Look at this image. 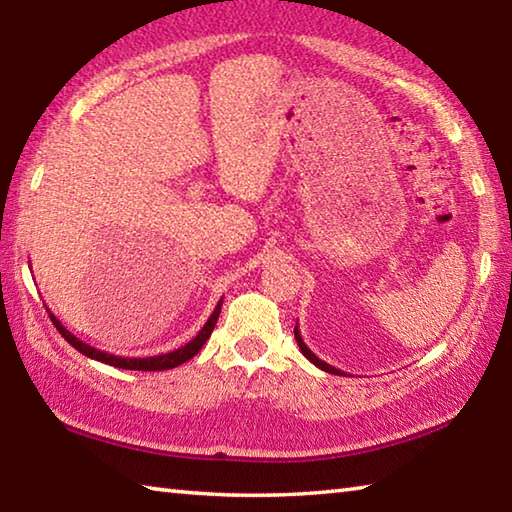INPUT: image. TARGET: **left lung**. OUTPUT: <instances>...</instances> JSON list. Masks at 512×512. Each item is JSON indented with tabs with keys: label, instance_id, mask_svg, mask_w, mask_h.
I'll return each instance as SVG.
<instances>
[{
	"label": "left lung",
	"instance_id": "8db88e82",
	"mask_svg": "<svg viewBox=\"0 0 512 512\" xmlns=\"http://www.w3.org/2000/svg\"><path fill=\"white\" fill-rule=\"evenodd\" d=\"M295 340H297V347H300V351L304 353V356L306 358H309L311 362H313V365L315 367H320L322 371H327V374H333V376H345V374H342V371L340 369H336V367H331L329 365V362H324V360H320L318 356H315V353L309 349V347H306L304 345V340H302V333H300V329H297V324H295Z\"/></svg>",
	"mask_w": 512,
	"mask_h": 512
}]
</instances>
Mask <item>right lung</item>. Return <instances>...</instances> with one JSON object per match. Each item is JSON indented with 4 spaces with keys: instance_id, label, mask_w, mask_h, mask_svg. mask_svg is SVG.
Returning <instances> with one entry per match:
<instances>
[{
    "instance_id": "obj_1",
    "label": "right lung",
    "mask_w": 512,
    "mask_h": 512,
    "mask_svg": "<svg viewBox=\"0 0 512 512\" xmlns=\"http://www.w3.org/2000/svg\"><path fill=\"white\" fill-rule=\"evenodd\" d=\"M221 304H224V300H219L215 311H212V315L208 318V322L203 324V329L194 336L190 342H185L183 347L174 349V351H167V353H159V356H147V358H125V356H114V353L109 351H100L96 347L87 345V342H82L80 338L73 336V333L64 327V324L55 318L53 313L51 315V322L55 324V329H58L62 333V338L69 342L71 347H76L82 356H87L91 360H98V362H105V365H111V367H118V369H134V371H163V369H174L183 365L185 360H190L197 356V353L201 351V347L206 345V340L210 338L212 329H215V324L219 320V313H221ZM49 311V309H46Z\"/></svg>"
}]
</instances>
